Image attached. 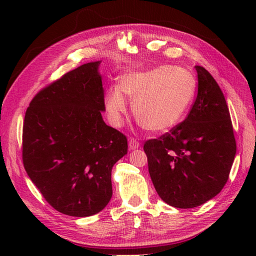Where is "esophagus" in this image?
I'll return each instance as SVG.
<instances>
[{
    "label": "esophagus",
    "mask_w": 256,
    "mask_h": 256,
    "mask_svg": "<svg viewBox=\"0 0 256 256\" xmlns=\"http://www.w3.org/2000/svg\"><path fill=\"white\" fill-rule=\"evenodd\" d=\"M140 148V143L138 142L135 138H130L128 140V148L133 150H136Z\"/></svg>",
    "instance_id": "obj_1"
}]
</instances>
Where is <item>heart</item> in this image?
<instances>
[{"label":"heart","instance_id":"1","mask_svg":"<svg viewBox=\"0 0 256 256\" xmlns=\"http://www.w3.org/2000/svg\"><path fill=\"white\" fill-rule=\"evenodd\" d=\"M197 91L192 72L182 67L162 64L145 72H128L104 94V106L114 126H121L128 112L126 96L134 116L152 132H167L186 114Z\"/></svg>","mask_w":256,"mask_h":256}]
</instances>
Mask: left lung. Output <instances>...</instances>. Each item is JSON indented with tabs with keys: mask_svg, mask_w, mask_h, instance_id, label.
I'll list each match as a JSON object with an SVG mask.
<instances>
[{
	"mask_svg": "<svg viewBox=\"0 0 256 256\" xmlns=\"http://www.w3.org/2000/svg\"><path fill=\"white\" fill-rule=\"evenodd\" d=\"M198 94L184 122L144 145L157 194L175 208L204 204L229 178L236 153L230 112L214 77L196 66Z\"/></svg>",
	"mask_w": 256,
	"mask_h": 256,
	"instance_id": "obj_1",
	"label": "left lung"
}]
</instances>
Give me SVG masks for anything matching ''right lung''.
Wrapping results in <instances>:
<instances>
[{"mask_svg": "<svg viewBox=\"0 0 256 256\" xmlns=\"http://www.w3.org/2000/svg\"><path fill=\"white\" fill-rule=\"evenodd\" d=\"M100 64H84L46 86L25 114L27 175L54 209L72 216L106 208L112 167L128 154L126 138L103 121Z\"/></svg>", "mask_w": 256, "mask_h": 256, "instance_id": "right-lung-1", "label": "right lung"}]
</instances>
